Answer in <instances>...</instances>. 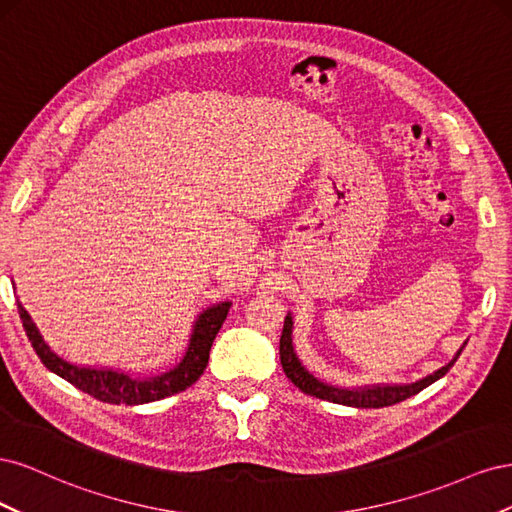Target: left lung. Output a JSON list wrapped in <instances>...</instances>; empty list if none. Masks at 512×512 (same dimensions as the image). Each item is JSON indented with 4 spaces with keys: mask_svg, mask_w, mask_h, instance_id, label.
<instances>
[{
    "mask_svg": "<svg viewBox=\"0 0 512 512\" xmlns=\"http://www.w3.org/2000/svg\"><path fill=\"white\" fill-rule=\"evenodd\" d=\"M292 318L286 316L284 320V331L280 337V361L284 367V374L288 380L299 386V389L305 395H312L318 399H327L333 401V404H342V406H352V408H384V406H393L399 404L416 393H421L427 389L429 384L440 380L448 369L455 365L457 359H453L446 367L438 369L436 374H431L423 380H418L414 384H404V386H365V389H337V386L324 384L318 378H314L309 371L299 363L297 354L292 350Z\"/></svg>",
    "mask_w": 512,
    "mask_h": 512,
    "instance_id": "left-lung-1",
    "label": "left lung"
}]
</instances>
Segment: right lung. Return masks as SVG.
<instances>
[{
    "instance_id": "add662e5",
    "label": "right lung",
    "mask_w": 512,
    "mask_h": 512,
    "mask_svg": "<svg viewBox=\"0 0 512 512\" xmlns=\"http://www.w3.org/2000/svg\"><path fill=\"white\" fill-rule=\"evenodd\" d=\"M19 305V316L23 320V329L32 342L36 354L40 356V361L46 365V369H51L53 374L61 376L74 384L76 389H81L83 393L96 397L100 401H106V404H126V406H136V404H149V401H158L168 395H175L192 386L209 363V352L213 346V339L222 329V324L226 320L228 307L230 303H220L211 309H207L205 314H200L196 320V327L190 339L188 352H185L183 361L175 367L166 371V374L158 378H132L128 374H121V371L113 369H91V367H76L68 361L57 356L49 346L44 344L42 335L38 333L34 320L29 318L25 312V307Z\"/></svg>"
}]
</instances>
